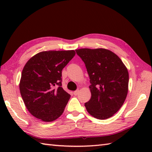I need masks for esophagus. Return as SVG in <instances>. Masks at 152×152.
I'll list each match as a JSON object with an SVG mask.
<instances>
[{"label":"esophagus","mask_w":152,"mask_h":152,"mask_svg":"<svg viewBox=\"0 0 152 152\" xmlns=\"http://www.w3.org/2000/svg\"><path fill=\"white\" fill-rule=\"evenodd\" d=\"M78 93H79V90H76V91H74V95H78Z\"/></svg>","instance_id":"34e87169"}]
</instances>
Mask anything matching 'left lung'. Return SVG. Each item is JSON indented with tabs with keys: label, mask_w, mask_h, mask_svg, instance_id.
<instances>
[{
	"label": "left lung",
	"mask_w": 152,
	"mask_h": 152,
	"mask_svg": "<svg viewBox=\"0 0 152 152\" xmlns=\"http://www.w3.org/2000/svg\"><path fill=\"white\" fill-rule=\"evenodd\" d=\"M76 53L89 74L91 97L85 103L90 115L105 119L115 114L127 97L129 73L117 55L108 50L82 48Z\"/></svg>",
	"instance_id": "left-lung-1"
}]
</instances>
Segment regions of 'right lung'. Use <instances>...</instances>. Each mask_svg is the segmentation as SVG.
<instances>
[{
	"instance_id": "1",
	"label": "right lung",
	"mask_w": 152,
	"mask_h": 152,
	"mask_svg": "<svg viewBox=\"0 0 152 152\" xmlns=\"http://www.w3.org/2000/svg\"><path fill=\"white\" fill-rule=\"evenodd\" d=\"M75 53L74 50L42 51L25 64L19 90L25 106L35 118L50 122L63 113L70 95L61 87L62 70Z\"/></svg>"
}]
</instances>
